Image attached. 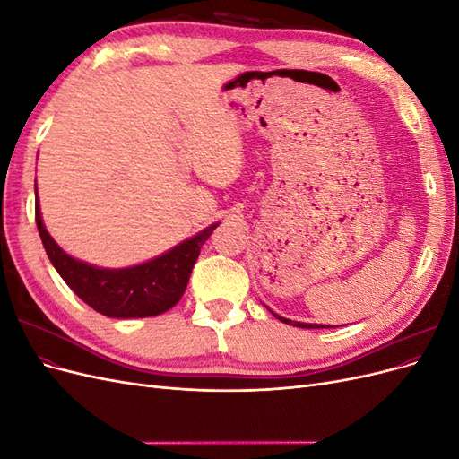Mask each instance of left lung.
I'll use <instances>...</instances> for the list:
<instances>
[{
    "instance_id": "8db88e82",
    "label": "left lung",
    "mask_w": 459,
    "mask_h": 459,
    "mask_svg": "<svg viewBox=\"0 0 459 459\" xmlns=\"http://www.w3.org/2000/svg\"><path fill=\"white\" fill-rule=\"evenodd\" d=\"M273 316H277V314H273ZM277 319H281L283 324L295 325V327H304V329H325V327H331V325H319V324H300V322H290V319L281 317V316H277Z\"/></svg>"
}]
</instances>
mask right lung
Wrapping results in <instances>:
<instances>
[{"instance_id": "obj_1", "label": "right lung", "mask_w": 459, "mask_h": 459, "mask_svg": "<svg viewBox=\"0 0 459 459\" xmlns=\"http://www.w3.org/2000/svg\"><path fill=\"white\" fill-rule=\"evenodd\" d=\"M36 226L46 253L65 283L88 307L107 317H151L170 310L184 295L201 247L218 228V224L208 226L195 238L179 243L169 253L149 262L108 270L68 256L48 233L41 221L38 201Z\"/></svg>"}]
</instances>
